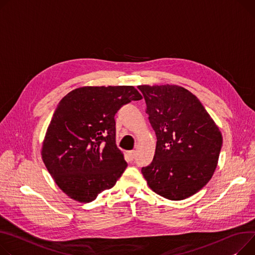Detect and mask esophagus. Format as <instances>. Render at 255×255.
<instances>
[{
  "instance_id": "34e87169",
  "label": "esophagus",
  "mask_w": 255,
  "mask_h": 255,
  "mask_svg": "<svg viewBox=\"0 0 255 255\" xmlns=\"http://www.w3.org/2000/svg\"><path fill=\"white\" fill-rule=\"evenodd\" d=\"M135 155H136V151H135V150H130V151H128V156H129L130 160H133V159L135 158Z\"/></svg>"
}]
</instances>
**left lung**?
<instances>
[{
  "instance_id": "8db88e82",
  "label": "left lung",
  "mask_w": 255,
  "mask_h": 255,
  "mask_svg": "<svg viewBox=\"0 0 255 255\" xmlns=\"http://www.w3.org/2000/svg\"><path fill=\"white\" fill-rule=\"evenodd\" d=\"M157 136L154 160L141 169L151 191L172 201L189 198L211 179L223 135L200 100L178 85H139Z\"/></svg>"
}]
</instances>
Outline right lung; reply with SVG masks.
<instances>
[{
    "mask_svg": "<svg viewBox=\"0 0 255 255\" xmlns=\"http://www.w3.org/2000/svg\"><path fill=\"white\" fill-rule=\"evenodd\" d=\"M141 98L133 86H84L60 100L41 156L66 196L92 202L121 177L127 163L116 144L115 115L123 105Z\"/></svg>",
    "mask_w": 255,
    "mask_h": 255,
    "instance_id": "right-lung-1",
    "label": "right lung"
}]
</instances>
